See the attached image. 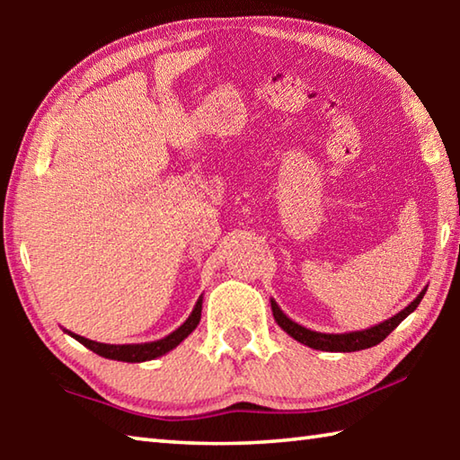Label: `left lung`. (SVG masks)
I'll list each match as a JSON object with an SVG mask.
<instances>
[{
    "mask_svg": "<svg viewBox=\"0 0 460 460\" xmlns=\"http://www.w3.org/2000/svg\"><path fill=\"white\" fill-rule=\"evenodd\" d=\"M424 294H426V290L420 292L418 298L411 302V305H408L402 310V313L389 318V321L379 323L377 326H371V329L357 331V332H345V334H326V332H316V331L305 329V326H300L298 323L290 321V318H288L282 310H279V306L274 300H271V313H274L276 323L282 326V329L290 334L292 339L302 342V345H306L310 349H318V351L351 353V351H361V349H369V347L379 345V342L384 341L387 334L403 321V318H406L410 313H414L420 305V300L424 298Z\"/></svg>",
    "mask_w": 460,
    "mask_h": 460,
    "instance_id": "left-lung-1",
    "label": "left lung"
}]
</instances>
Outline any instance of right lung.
<instances>
[{
  "label": "right lung",
  "instance_id": "1",
  "mask_svg": "<svg viewBox=\"0 0 460 460\" xmlns=\"http://www.w3.org/2000/svg\"><path fill=\"white\" fill-rule=\"evenodd\" d=\"M200 310H202V300L199 298L197 306H194V310H192V314L186 318V323L182 326H178L174 332H170L164 339L154 341V342H142V345H105V342L84 339V337H81V334H75V332H68V334H71V337L79 342H83V345L91 349L93 353L105 357V359L128 361V363L150 361V359H155V357L172 351L176 345H181V342L189 337L194 329H197V324L200 321Z\"/></svg>",
  "mask_w": 460,
  "mask_h": 460
}]
</instances>
